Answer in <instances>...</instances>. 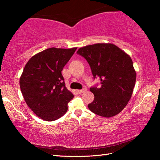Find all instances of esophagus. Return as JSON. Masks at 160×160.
I'll return each instance as SVG.
<instances>
[{
  "instance_id": "esophagus-1",
  "label": "esophagus",
  "mask_w": 160,
  "mask_h": 160,
  "mask_svg": "<svg viewBox=\"0 0 160 160\" xmlns=\"http://www.w3.org/2000/svg\"><path fill=\"white\" fill-rule=\"evenodd\" d=\"M86 91H87L86 89H81V90H77V92L79 94H81V93H82L84 92H85Z\"/></svg>"
}]
</instances>
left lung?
<instances>
[{"label": "left lung", "mask_w": 160, "mask_h": 160, "mask_svg": "<svg viewBox=\"0 0 160 160\" xmlns=\"http://www.w3.org/2000/svg\"><path fill=\"white\" fill-rule=\"evenodd\" d=\"M77 53L85 58L100 88L92 87L93 102L89 110L100 116L111 118L120 113L132 96L135 71L130 56L111 43H97L81 47Z\"/></svg>", "instance_id": "left-lung-1"}]
</instances>
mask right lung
I'll use <instances>...</instances> for the list:
<instances>
[{
	"label": "right lung",
	"instance_id": "1",
	"mask_svg": "<svg viewBox=\"0 0 160 160\" xmlns=\"http://www.w3.org/2000/svg\"><path fill=\"white\" fill-rule=\"evenodd\" d=\"M76 49L52 47L35 54L25 64L20 90L28 106L43 120H56L67 111L73 95L61 72Z\"/></svg>",
	"mask_w": 160,
	"mask_h": 160
}]
</instances>
